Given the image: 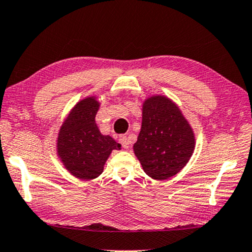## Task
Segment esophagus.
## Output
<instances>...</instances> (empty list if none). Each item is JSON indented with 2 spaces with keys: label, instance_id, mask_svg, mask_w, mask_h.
I'll list each match as a JSON object with an SVG mask.
<instances>
[{
  "label": "esophagus",
  "instance_id": "1",
  "mask_svg": "<svg viewBox=\"0 0 252 252\" xmlns=\"http://www.w3.org/2000/svg\"><path fill=\"white\" fill-rule=\"evenodd\" d=\"M119 142L121 145H122L123 149H129V142H128V138H126V136H121Z\"/></svg>",
  "mask_w": 252,
  "mask_h": 252
}]
</instances>
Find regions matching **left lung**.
Wrapping results in <instances>:
<instances>
[{
    "label": "left lung",
    "mask_w": 252,
    "mask_h": 252,
    "mask_svg": "<svg viewBox=\"0 0 252 252\" xmlns=\"http://www.w3.org/2000/svg\"><path fill=\"white\" fill-rule=\"evenodd\" d=\"M194 133L179 107L165 95H152L143 103L142 129L133 152L147 175L167 180L176 175L194 150Z\"/></svg>",
    "instance_id": "obj_1"
}]
</instances>
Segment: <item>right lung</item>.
Returning <instances> with one entry per match:
<instances>
[{
  "label": "right lung",
  "instance_id": "obj_1",
  "mask_svg": "<svg viewBox=\"0 0 252 252\" xmlns=\"http://www.w3.org/2000/svg\"><path fill=\"white\" fill-rule=\"evenodd\" d=\"M100 102L87 96L77 102L62 123L58 136V156L68 172L79 180H93L103 172L107 159L121 144L100 132L95 123Z\"/></svg>",
  "mask_w": 252,
  "mask_h": 252
}]
</instances>
